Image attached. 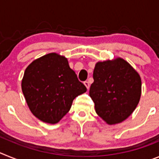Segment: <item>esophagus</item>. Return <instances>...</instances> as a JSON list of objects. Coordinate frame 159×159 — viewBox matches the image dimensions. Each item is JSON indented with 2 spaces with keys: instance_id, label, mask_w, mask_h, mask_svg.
<instances>
[{
  "instance_id": "esophagus-1",
  "label": "esophagus",
  "mask_w": 159,
  "mask_h": 159,
  "mask_svg": "<svg viewBox=\"0 0 159 159\" xmlns=\"http://www.w3.org/2000/svg\"><path fill=\"white\" fill-rule=\"evenodd\" d=\"M84 85L86 86L87 89H89V88H90V84H89V82H88V81H85V82H84Z\"/></svg>"
}]
</instances>
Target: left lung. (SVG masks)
Instances as JSON below:
<instances>
[{
    "mask_svg": "<svg viewBox=\"0 0 159 159\" xmlns=\"http://www.w3.org/2000/svg\"><path fill=\"white\" fill-rule=\"evenodd\" d=\"M89 95L97 115L107 124L122 123L139 102L142 82L139 73L122 58L96 63Z\"/></svg>",
    "mask_w": 159,
    "mask_h": 159,
    "instance_id": "obj_1",
    "label": "left lung"
}]
</instances>
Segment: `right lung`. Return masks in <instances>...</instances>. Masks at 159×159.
<instances>
[{
  "label": "right lung",
  "instance_id": "1",
  "mask_svg": "<svg viewBox=\"0 0 159 159\" xmlns=\"http://www.w3.org/2000/svg\"><path fill=\"white\" fill-rule=\"evenodd\" d=\"M21 88L31 112L51 124L58 123L69 111L75 97L87 92L70 68L67 59L55 52L36 59L28 66Z\"/></svg>",
  "mask_w": 159,
  "mask_h": 159
}]
</instances>
